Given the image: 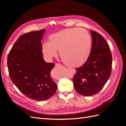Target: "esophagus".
<instances>
[{
  "instance_id": "34e87169",
  "label": "esophagus",
  "mask_w": 126,
  "mask_h": 126,
  "mask_svg": "<svg viewBox=\"0 0 126 126\" xmlns=\"http://www.w3.org/2000/svg\"><path fill=\"white\" fill-rule=\"evenodd\" d=\"M63 66L62 64H61L60 63H56L55 64V67H63Z\"/></svg>"
}]
</instances>
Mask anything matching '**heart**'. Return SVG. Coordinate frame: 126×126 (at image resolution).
Here are the masks:
<instances>
[{
    "label": "heart",
    "mask_w": 126,
    "mask_h": 126,
    "mask_svg": "<svg viewBox=\"0 0 126 126\" xmlns=\"http://www.w3.org/2000/svg\"><path fill=\"white\" fill-rule=\"evenodd\" d=\"M59 55L66 65L73 67L81 66L88 59L91 50V38L86 30L72 28L52 34L48 43L42 45L44 56L51 59Z\"/></svg>",
    "instance_id": "obj_1"
}]
</instances>
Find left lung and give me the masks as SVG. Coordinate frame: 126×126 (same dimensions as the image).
Wrapping results in <instances>:
<instances>
[{
  "label": "left lung",
  "mask_w": 126,
  "mask_h": 126,
  "mask_svg": "<svg viewBox=\"0 0 126 126\" xmlns=\"http://www.w3.org/2000/svg\"><path fill=\"white\" fill-rule=\"evenodd\" d=\"M92 46L88 59L82 66L75 68L72 81L77 92L90 96L99 92L110 77L112 55L109 45L100 34L90 30Z\"/></svg>",
  "instance_id": "8db88e82"
}]
</instances>
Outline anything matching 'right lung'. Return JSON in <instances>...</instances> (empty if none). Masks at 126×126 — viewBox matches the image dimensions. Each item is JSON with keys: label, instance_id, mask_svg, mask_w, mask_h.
Segmentation results:
<instances>
[{"label": "right lung", "instance_id": "obj_1", "mask_svg": "<svg viewBox=\"0 0 126 126\" xmlns=\"http://www.w3.org/2000/svg\"><path fill=\"white\" fill-rule=\"evenodd\" d=\"M45 29L21 35L11 48L7 57L10 78L24 95L33 100L48 99L57 90L50 77L54 63L43 59L41 41Z\"/></svg>", "mask_w": 126, "mask_h": 126}]
</instances>
